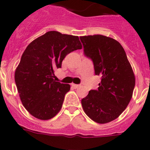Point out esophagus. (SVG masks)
Wrapping results in <instances>:
<instances>
[{"mask_svg":"<svg viewBox=\"0 0 150 150\" xmlns=\"http://www.w3.org/2000/svg\"><path fill=\"white\" fill-rule=\"evenodd\" d=\"M71 86H72V87L74 88H77L79 86V85H77V84H72Z\"/></svg>","mask_w":150,"mask_h":150,"instance_id":"34e87169","label":"esophagus"}]
</instances>
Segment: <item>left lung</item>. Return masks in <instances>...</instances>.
Returning a JSON list of instances; mask_svg holds the SVG:
<instances>
[{
    "label": "left lung",
    "mask_w": 150,
    "mask_h": 150,
    "mask_svg": "<svg viewBox=\"0 0 150 150\" xmlns=\"http://www.w3.org/2000/svg\"><path fill=\"white\" fill-rule=\"evenodd\" d=\"M85 56L92 61L100 76L98 89L82 99L83 110L95 122L104 124L119 117L132 99L135 77L124 49L118 41L103 35L79 37Z\"/></svg>",
    "instance_id": "1"
}]
</instances>
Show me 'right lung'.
Listing matches in <instances>:
<instances>
[{
	"instance_id": "obj_1",
	"label": "right lung",
	"mask_w": 150,
	"mask_h": 150,
	"mask_svg": "<svg viewBox=\"0 0 150 150\" xmlns=\"http://www.w3.org/2000/svg\"><path fill=\"white\" fill-rule=\"evenodd\" d=\"M77 36L51 30L32 41L25 49L15 72L22 103L34 117L52 119L60 111L69 84L55 82L54 71L62 67L67 54L81 50Z\"/></svg>"
}]
</instances>
